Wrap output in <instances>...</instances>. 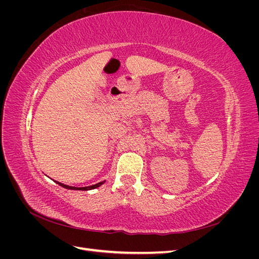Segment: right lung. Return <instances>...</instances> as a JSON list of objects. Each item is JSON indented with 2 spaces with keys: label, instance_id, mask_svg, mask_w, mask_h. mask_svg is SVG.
<instances>
[{
  "label": "right lung",
  "instance_id": "obj_1",
  "mask_svg": "<svg viewBox=\"0 0 259 259\" xmlns=\"http://www.w3.org/2000/svg\"><path fill=\"white\" fill-rule=\"evenodd\" d=\"M56 183H57L58 185H60L61 187L66 188V189H72V190H92V189H95V188H97V187L101 186V185H103L105 182H101V183H98V184H96V185H93V186H89V187H82V188H76V187L67 186V185L61 184V183H58V182H56Z\"/></svg>",
  "mask_w": 259,
  "mask_h": 259
}]
</instances>
